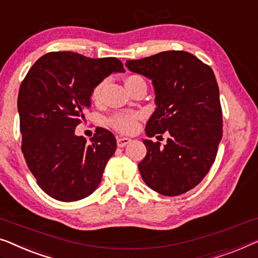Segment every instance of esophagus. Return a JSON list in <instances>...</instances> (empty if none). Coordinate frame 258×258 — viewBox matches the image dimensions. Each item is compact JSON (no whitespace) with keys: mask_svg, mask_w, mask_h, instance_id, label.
<instances>
[{"mask_svg":"<svg viewBox=\"0 0 258 258\" xmlns=\"http://www.w3.org/2000/svg\"><path fill=\"white\" fill-rule=\"evenodd\" d=\"M132 141L130 140V138H128V137H118L117 138V147L118 148H123V147H125L126 144L129 143V142Z\"/></svg>","mask_w":258,"mask_h":258,"instance_id":"1","label":"esophagus"}]
</instances>
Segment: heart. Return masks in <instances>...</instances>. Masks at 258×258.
<instances>
[{
  "label": "heart",
  "mask_w": 258,
  "mask_h": 258,
  "mask_svg": "<svg viewBox=\"0 0 258 258\" xmlns=\"http://www.w3.org/2000/svg\"><path fill=\"white\" fill-rule=\"evenodd\" d=\"M137 78L140 77H136V76L129 77L125 81L132 80V79H137ZM102 87H103V84H100L99 86H96L94 91H93L92 99L94 100V101H98L100 99ZM138 118H140V114H116L114 115L113 117H110L108 122H109V124L113 126L114 129H116L117 132L132 133L136 129Z\"/></svg>",
  "instance_id": "1"
}]
</instances>
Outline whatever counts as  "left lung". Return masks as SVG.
Instances as JSON below:
<instances>
[{"label":"left lung","instance_id":"1","mask_svg":"<svg viewBox=\"0 0 258 258\" xmlns=\"http://www.w3.org/2000/svg\"><path fill=\"white\" fill-rule=\"evenodd\" d=\"M129 71L151 80L156 109L145 126L149 137L169 135L166 144L144 140L138 164L145 184L163 196L189 191L214 163L222 138V111L214 72L185 51H164L126 60Z\"/></svg>","mask_w":258,"mask_h":258}]
</instances>
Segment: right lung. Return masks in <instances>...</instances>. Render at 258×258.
Wrapping results in <instances>:
<instances>
[{
	"instance_id": "right-lung-1",
	"label": "right lung",
	"mask_w": 258,
	"mask_h": 258,
	"mask_svg": "<svg viewBox=\"0 0 258 258\" xmlns=\"http://www.w3.org/2000/svg\"><path fill=\"white\" fill-rule=\"evenodd\" d=\"M122 72V62L114 57L93 59L62 51L40 57L24 78L17 100L22 152L37 184L54 199L81 200L101 182L116 140L104 128H96L89 143L74 133L96 86Z\"/></svg>"
}]
</instances>
